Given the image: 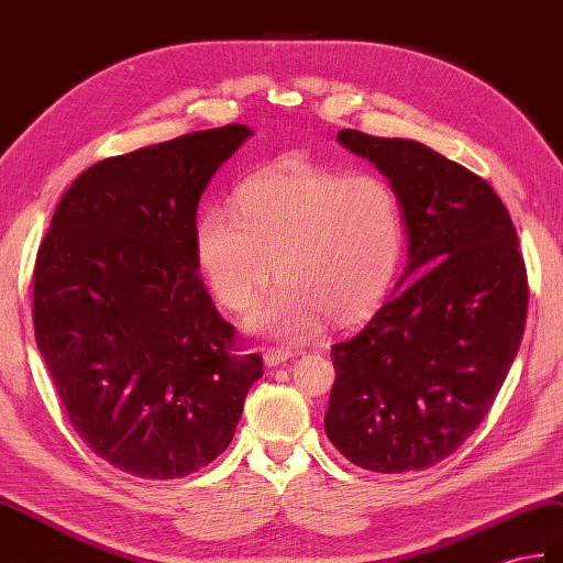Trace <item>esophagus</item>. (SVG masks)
Instances as JSON below:
<instances>
[{
  "mask_svg": "<svg viewBox=\"0 0 563 563\" xmlns=\"http://www.w3.org/2000/svg\"><path fill=\"white\" fill-rule=\"evenodd\" d=\"M292 360V352L287 347H271L264 352V364L266 367H278V364H285Z\"/></svg>",
  "mask_w": 563,
  "mask_h": 563,
  "instance_id": "34e87169",
  "label": "esophagus"
}]
</instances>
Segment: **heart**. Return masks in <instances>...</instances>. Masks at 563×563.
<instances>
[{
    "label": "heart",
    "mask_w": 563,
    "mask_h": 563,
    "mask_svg": "<svg viewBox=\"0 0 563 563\" xmlns=\"http://www.w3.org/2000/svg\"><path fill=\"white\" fill-rule=\"evenodd\" d=\"M405 246L402 206L378 175L287 161L238 189V208H208L196 254L216 297L244 311L273 273L283 280L252 313V329L307 341L323 319L367 317L394 283Z\"/></svg>",
    "instance_id": "heart-1"
}]
</instances>
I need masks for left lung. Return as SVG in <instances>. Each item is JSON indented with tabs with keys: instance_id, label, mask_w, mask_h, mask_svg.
<instances>
[{
	"instance_id": "1",
	"label": "left lung",
	"mask_w": 563,
	"mask_h": 563,
	"mask_svg": "<svg viewBox=\"0 0 563 563\" xmlns=\"http://www.w3.org/2000/svg\"><path fill=\"white\" fill-rule=\"evenodd\" d=\"M338 143L396 189L408 266L372 321L331 347L325 437L372 473L424 470L482 424L518 355L528 311L518 234L485 179L424 143L355 129Z\"/></svg>"
}]
</instances>
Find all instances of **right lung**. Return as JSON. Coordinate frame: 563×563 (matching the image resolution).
Masks as SVG:
<instances>
[{"instance_id": "obj_1", "label": "right lung", "mask_w": 563, "mask_h": 563, "mask_svg": "<svg viewBox=\"0 0 563 563\" xmlns=\"http://www.w3.org/2000/svg\"><path fill=\"white\" fill-rule=\"evenodd\" d=\"M252 136L228 124L88 167L37 250L35 343L76 434L146 479L187 477L230 446L264 374L199 278L196 208Z\"/></svg>"}]
</instances>
